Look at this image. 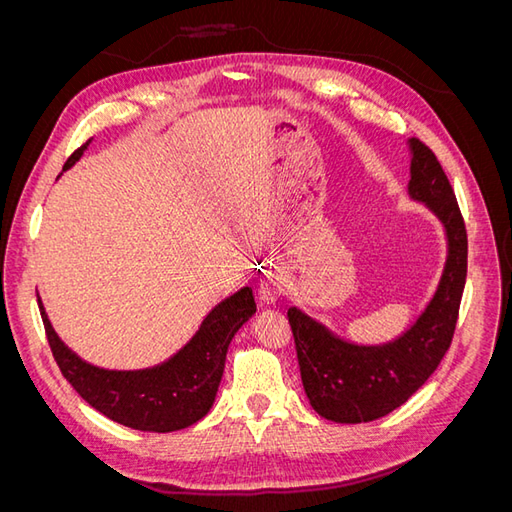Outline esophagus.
<instances>
[{
  "label": "esophagus",
  "instance_id": "34e87169",
  "mask_svg": "<svg viewBox=\"0 0 512 512\" xmlns=\"http://www.w3.org/2000/svg\"><path fill=\"white\" fill-rule=\"evenodd\" d=\"M282 292H284V286L280 282V277H275V275L265 277V280H262L258 286V294H260L262 303H275L277 299H280Z\"/></svg>",
  "mask_w": 512,
  "mask_h": 512
}]
</instances>
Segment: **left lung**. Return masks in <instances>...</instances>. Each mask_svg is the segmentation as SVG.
<instances>
[{
    "label": "left lung",
    "mask_w": 512,
    "mask_h": 512,
    "mask_svg": "<svg viewBox=\"0 0 512 512\" xmlns=\"http://www.w3.org/2000/svg\"><path fill=\"white\" fill-rule=\"evenodd\" d=\"M408 196L442 224L446 260L431 299L389 342L359 344L290 307L288 322L312 408L333 423H369L399 408L436 371L455 333L468 273V235L440 162L421 141H408Z\"/></svg>",
    "instance_id": "1"
}]
</instances>
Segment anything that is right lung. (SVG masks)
Returning a JSON list of instances; mask_svg holds the SVG:
<instances>
[{"label":"right lung","mask_w":512,"mask_h":512,"mask_svg":"<svg viewBox=\"0 0 512 512\" xmlns=\"http://www.w3.org/2000/svg\"><path fill=\"white\" fill-rule=\"evenodd\" d=\"M89 143L72 153L64 170L83 158ZM38 307L55 361L74 391L111 421L156 433L190 427L211 410L232 337L256 314L254 292L243 286L215 305L190 342L166 361L143 369H106L61 342L40 297Z\"/></svg>","instance_id":"right-lung-1"}]
</instances>
